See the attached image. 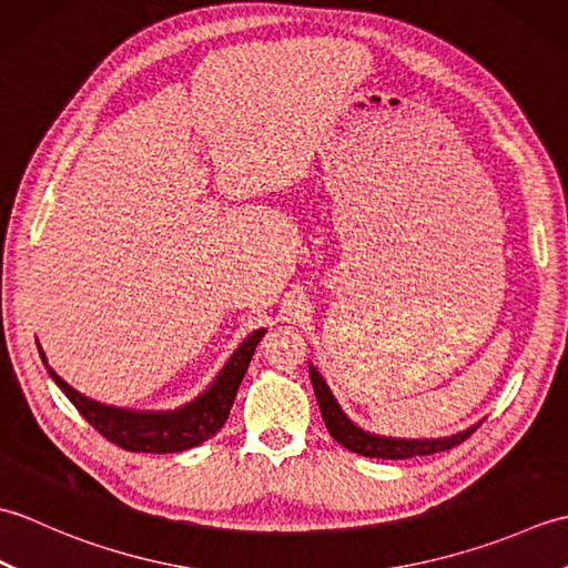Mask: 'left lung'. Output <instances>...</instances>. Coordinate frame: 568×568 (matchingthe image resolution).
<instances>
[{
	"instance_id": "obj_1",
	"label": "left lung",
	"mask_w": 568,
	"mask_h": 568,
	"mask_svg": "<svg viewBox=\"0 0 568 568\" xmlns=\"http://www.w3.org/2000/svg\"><path fill=\"white\" fill-rule=\"evenodd\" d=\"M310 378H312V388H315L317 403H320V413L324 425H327L332 437L346 446L348 452L361 454V456H371V458H413V456H429L437 452L454 449L462 442H466L470 434L476 432V427H470L462 434H454V437L446 439H388V437H376V434H368L364 429H358L354 422H348L346 415L342 413V407L336 405L332 397L327 383L322 381L320 373L315 368H310Z\"/></svg>"
}]
</instances>
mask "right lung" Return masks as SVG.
<instances>
[{"instance_id":"obj_1","label":"right lung","mask_w":568,"mask_h":568,"mask_svg":"<svg viewBox=\"0 0 568 568\" xmlns=\"http://www.w3.org/2000/svg\"><path fill=\"white\" fill-rule=\"evenodd\" d=\"M265 329L253 332L248 339L241 344L229 364L222 368L220 376L210 385L207 393H202L195 403L175 409V413H131V409H119L102 403H94L90 397L80 395L75 388L55 376V371L48 366L41 352L43 364L48 366L51 378L58 388L68 395V400L78 407V413L98 429L104 439L122 446L126 452L143 454H175L212 439L216 432L224 427L229 409L234 405L241 378L251 364V356L256 352L261 336Z\"/></svg>"}]
</instances>
